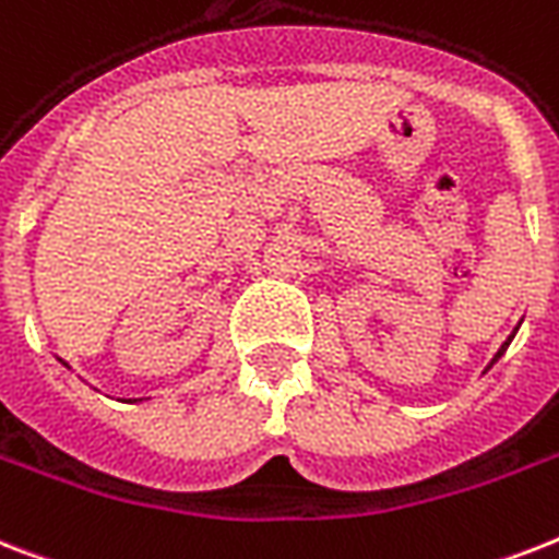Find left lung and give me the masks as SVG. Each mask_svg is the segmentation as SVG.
<instances>
[{"mask_svg": "<svg viewBox=\"0 0 559 559\" xmlns=\"http://www.w3.org/2000/svg\"><path fill=\"white\" fill-rule=\"evenodd\" d=\"M516 330H520V326H516ZM516 330H514V333H511V335H508V338H506V344H502L500 350H497V356L491 358V365H488V367H493V365H497V361H500V358H502V353H506V350H508V344H511V338H514V335H516Z\"/></svg>", "mask_w": 559, "mask_h": 559, "instance_id": "8db88e82", "label": "left lung"}]
</instances>
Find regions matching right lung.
<instances>
[{
  "label": "right lung",
  "mask_w": 559,
  "mask_h": 559,
  "mask_svg": "<svg viewBox=\"0 0 559 559\" xmlns=\"http://www.w3.org/2000/svg\"><path fill=\"white\" fill-rule=\"evenodd\" d=\"M62 365H66V361H62Z\"/></svg>",
  "instance_id": "1"
}]
</instances>
